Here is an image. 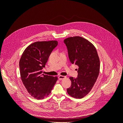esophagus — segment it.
Segmentation results:
<instances>
[{
  "label": "esophagus",
  "instance_id": "esophagus-1",
  "mask_svg": "<svg viewBox=\"0 0 123 123\" xmlns=\"http://www.w3.org/2000/svg\"><path fill=\"white\" fill-rule=\"evenodd\" d=\"M66 77V76H63V75H59V76H58V80H62L64 79H65Z\"/></svg>",
  "mask_w": 123,
  "mask_h": 123
}]
</instances>
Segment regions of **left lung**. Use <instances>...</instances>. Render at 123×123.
Instances as JSON below:
<instances>
[{
    "label": "left lung",
    "mask_w": 123,
    "mask_h": 123,
    "mask_svg": "<svg viewBox=\"0 0 123 123\" xmlns=\"http://www.w3.org/2000/svg\"><path fill=\"white\" fill-rule=\"evenodd\" d=\"M68 49L72 64L78 66L77 78L70 77L71 85L67 89L69 95L81 98L90 92L97 80L100 69V61L94 46L87 39L73 36L64 40Z\"/></svg>",
    "instance_id": "left-lung-1"
}]
</instances>
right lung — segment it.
Segmentation results:
<instances>
[{"instance_id": "1", "label": "right lung", "mask_w": 123, "mask_h": 123, "mask_svg": "<svg viewBox=\"0 0 123 123\" xmlns=\"http://www.w3.org/2000/svg\"><path fill=\"white\" fill-rule=\"evenodd\" d=\"M58 44L56 40L36 42L25 48L19 61L22 81L29 93L36 99L49 95L58 78L43 74L48 58Z\"/></svg>"}]
</instances>
